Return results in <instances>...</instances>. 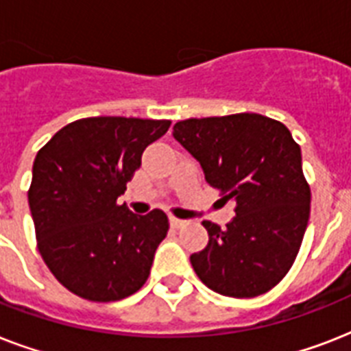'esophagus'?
Returning a JSON list of instances; mask_svg holds the SVG:
<instances>
[{
	"mask_svg": "<svg viewBox=\"0 0 351 351\" xmlns=\"http://www.w3.org/2000/svg\"><path fill=\"white\" fill-rule=\"evenodd\" d=\"M169 224L173 226V228H180V226H184V220L176 219V217H169Z\"/></svg>",
	"mask_w": 351,
	"mask_h": 351,
	"instance_id": "esophagus-1",
	"label": "esophagus"
}]
</instances>
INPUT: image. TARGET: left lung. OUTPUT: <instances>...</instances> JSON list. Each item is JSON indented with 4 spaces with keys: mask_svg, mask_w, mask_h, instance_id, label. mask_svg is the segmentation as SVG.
I'll use <instances>...</instances> for the list:
<instances>
[{
    "mask_svg": "<svg viewBox=\"0 0 351 351\" xmlns=\"http://www.w3.org/2000/svg\"><path fill=\"white\" fill-rule=\"evenodd\" d=\"M173 138L200 164L209 186L237 204L224 230L202 222L209 242L189 256L198 278L237 299L269 291L289 271L310 219V186L288 127L240 112L178 121Z\"/></svg>",
    "mask_w": 351,
    "mask_h": 351,
    "instance_id": "obj_1",
    "label": "left lung"
}]
</instances>
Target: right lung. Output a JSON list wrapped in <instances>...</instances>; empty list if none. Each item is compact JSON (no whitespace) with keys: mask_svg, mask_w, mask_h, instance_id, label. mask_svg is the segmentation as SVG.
Returning <instances> with one entry per match:
<instances>
[{"mask_svg":"<svg viewBox=\"0 0 351 351\" xmlns=\"http://www.w3.org/2000/svg\"><path fill=\"white\" fill-rule=\"evenodd\" d=\"M169 120L123 117L69 123L36 154L29 208L43 261L82 299L112 302L136 293L169 222L164 211L134 215L117 200L142 153Z\"/></svg>","mask_w":351,"mask_h":351,"instance_id":"1","label":"right lung"}]
</instances>
